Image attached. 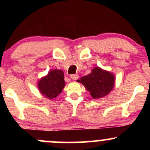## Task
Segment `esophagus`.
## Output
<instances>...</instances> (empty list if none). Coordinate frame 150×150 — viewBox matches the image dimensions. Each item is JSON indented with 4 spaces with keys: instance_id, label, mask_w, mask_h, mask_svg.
I'll return each instance as SVG.
<instances>
[{
    "instance_id": "obj_1",
    "label": "esophagus",
    "mask_w": 150,
    "mask_h": 150,
    "mask_svg": "<svg viewBox=\"0 0 150 150\" xmlns=\"http://www.w3.org/2000/svg\"><path fill=\"white\" fill-rule=\"evenodd\" d=\"M70 78L73 80H76L79 78V75L77 74H75V75H70Z\"/></svg>"
}]
</instances>
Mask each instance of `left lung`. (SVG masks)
Returning <instances> with one entry per match:
<instances>
[{
	"instance_id": "1",
	"label": "left lung",
	"mask_w": 150,
	"mask_h": 150,
	"mask_svg": "<svg viewBox=\"0 0 150 150\" xmlns=\"http://www.w3.org/2000/svg\"><path fill=\"white\" fill-rule=\"evenodd\" d=\"M77 82L85 86L92 98L99 99L111 92L114 86L115 77L113 74L97 67L94 68L90 74L81 77Z\"/></svg>"
}]
</instances>
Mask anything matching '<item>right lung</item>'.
<instances>
[{"label":"right lung","mask_w":150,"mask_h":150,"mask_svg":"<svg viewBox=\"0 0 150 150\" xmlns=\"http://www.w3.org/2000/svg\"><path fill=\"white\" fill-rule=\"evenodd\" d=\"M39 89L46 98L53 99L62 92L65 87L64 73L61 70H51L39 82Z\"/></svg>","instance_id":"right-lung-1"}]
</instances>
